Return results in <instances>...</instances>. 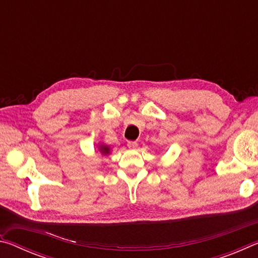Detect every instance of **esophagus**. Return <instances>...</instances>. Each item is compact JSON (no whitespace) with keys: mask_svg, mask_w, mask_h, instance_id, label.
Masks as SVG:
<instances>
[{"mask_svg":"<svg viewBox=\"0 0 258 258\" xmlns=\"http://www.w3.org/2000/svg\"><path fill=\"white\" fill-rule=\"evenodd\" d=\"M127 147L130 148V149H135V148L138 147V142H135V141H128V142H127Z\"/></svg>","mask_w":258,"mask_h":258,"instance_id":"34e87169","label":"esophagus"}]
</instances>
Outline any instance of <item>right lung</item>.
Listing matches in <instances>:
<instances>
[{
    "label": "right lung",
    "mask_w": 258,
    "mask_h": 258,
    "mask_svg": "<svg viewBox=\"0 0 258 258\" xmlns=\"http://www.w3.org/2000/svg\"><path fill=\"white\" fill-rule=\"evenodd\" d=\"M99 151L101 152V154L104 156V155H108L110 154V148H109L108 146H104V145H100L99 146Z\"/></svg>",
    "instance_id": "obj_1"
}]
</instances>
